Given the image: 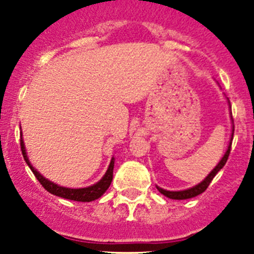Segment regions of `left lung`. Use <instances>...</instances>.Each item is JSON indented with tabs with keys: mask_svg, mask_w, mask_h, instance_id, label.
Here are the masks:
<instances>
[{
	"mask_svg": "<svg viewBox=\"0 0 254 254\" xmlns=\"http://www.w3.org/2000/svg\"><path fill=\"white\" fill-rule=\"evenodd\" d=\"M228 103H229V108L232 109V107H230V102H229V100H228ZM232 123H233V117H232ZM233 134H234V123H233L232 136H230V141H229L228 149H226L225 154H224V156L221 158V160L217 163L216 167H215L214 169L208 173L207 177H206V178L203 179L201 183L193 186V187L188 188V190H164V188H160L159 186H156V188H158L159 192H160V193H163L164 196H167L168 198H172V199H188V198H192V197H196V196H198V194L203 193V192L206 190V188H207L208 185L211 183V181H212V179H214V177L220 172V169H223L224 165H225V163H226V160H228L229 154H230V147H232Z\"/></svg>",
	"mask_w": 254,
	"mask_h": 254,
	"instance_id": "1",
	"label": "left lung"
}]
</instances>
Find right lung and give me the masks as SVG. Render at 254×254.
Instances as JSON below:
<instances>
[{"label":"right lung","instance_id":"right-lung-1","mask_svg":"<svg viewBox=\"0 0 254 254\" xmlns=\"http://www.w3.org/2000/svg\"><path fill=\"white\" fill-rule=\"evenodd\" d=\"M20 145H21V152L22 156L25 159L26 164L29 165V168L31 169V172L34 173L35 178L39 181V183L48 190L49 193L55 194V196L62 197V198L66 199H72V201H78V202H91L94 199H98L99 197H102L104 194L105 190L109 188L112 183V179H113V168H114V156L112 158L111 163H109V167H108L107 172L103 176V178L99 182H96L95 185L89 186V187L85 188H67L62 187V186H58L53 182H51L49 179H47L46 177H43L35 169L33 165H31L30 160L28 158V154H26L25 143L22 140V133L21 138H20Z\"/></svg>","mask_w":254,"mask_h":254}]
</instances>
